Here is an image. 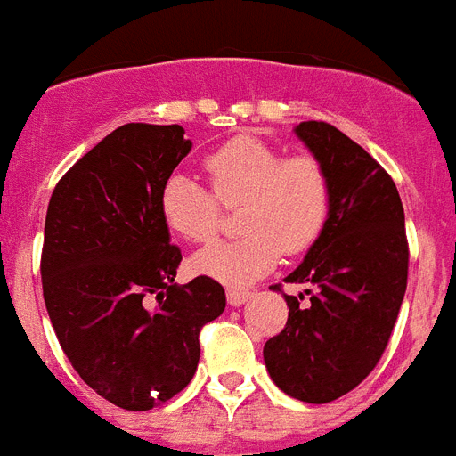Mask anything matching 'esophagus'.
I'll use <instances>...</instances> for the list:
<instances>
[{"mask_svg": "<svg viewBox=\"0 0 456 456\" xmlns=\"http://www.w3.org/2000/svg\"><path fill=\"white\" fill-rule=\"evenodd\" d=\"M253 297L251 289H244V288H228V304L231 305H241L247 304L248 299Z\"/></svg>", "mask_w": 456, "mask_h": 456, "instance_id": "34e87169", "label": "esophagus"}]
</instances>
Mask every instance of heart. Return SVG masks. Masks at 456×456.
<instances>
[{
  "mask_svg": "<svg viewBox=\"0 0 456 456\" xmlns=\"http://www.w3.org/2000/svg\"><path fill=\"white\" fill-rule=\"evenodd\" d=\"M209 191L187 175H171L159 191V215L173 235L208 244L219 232L221 208H237L240 240L221 241L191 260V269L219 283L248 285L272 272L283 251L315 247L331 216L333 187L313 155L283 157L269 141L240 134L203 157Z\"/></svg>",
  "mask_w": 456,
  "mask_h": 456,
  "instance_id": "1",
  "label": "heart"
}]
</instances>
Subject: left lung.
Instances as JSON below:
<instances>
[{"label": "left lung", "mask_w": 456, "mask_h": 456, "mask_svg": "<svg viewBox=\"0 0 456 456\" xmlns=\"http://www.w3.org/2000/svg\"><path fill=\"white\" fill-rule=\"evenodd\" d=\"M294 132L331 178V216L285 278L317 289H305V305H299L304 294H285L288 322L263 354L283 393L326 404L356 388L386 352L406 292L409 241L397 187L370 152L322 120H305Z\"/></svg>", "instance_id": "obj_1"}]
</instances>
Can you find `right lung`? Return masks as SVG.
<instances>
[{"instance_id":"1","label":"right lung","mask_w":456,"mask_h":456,"mask_svg":"<svg viewBox=\"0 0 456 456\" xmlns=\"http://www.w3.org/2000/svg\"><path fill=\"white\" fill-rule=\"evenodd\" d=\"M189 151L180 125L127 123L56 183L47 205V315L75 372L120 409L178 395L199 365L200 329L225 308L215 278L175 283L183 253L159 215L162 184Z\"/></svg>"}]
</instances>
